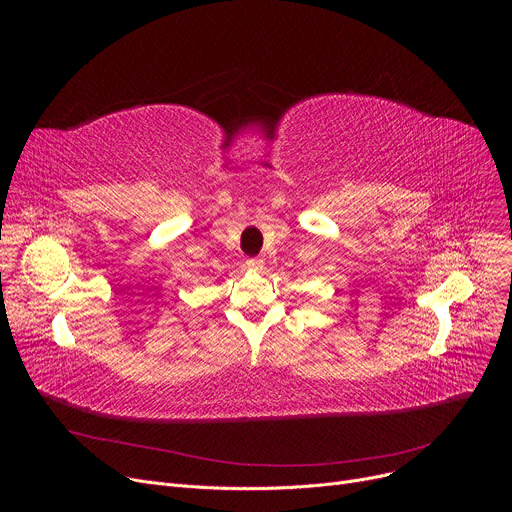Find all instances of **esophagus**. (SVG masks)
Returning a JSON list of instances; mask_svg holds the SVG:
<instances>
[{
	"instance_id": "esophagus-1",
	"label": "esophagus",
	"mask_w": 512,
	"mask_h": 512,
	"mask_svg": "<svg viewBox=\"0 0 512 512\" xmlns=\"http://www.w3.org/2000/svg\"><path fill=\"white\" fill-rule=\"evenodd\" d=\"M247 267L255 269V271H261L263 269V259L261 257H251V259H247Z\"/></svg>"
}]
</instances>
